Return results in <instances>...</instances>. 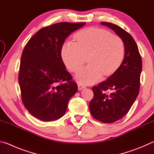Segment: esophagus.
<instances>
[{
    "instance_id": "esophagus-1",
    "label": "esophagus",
    "mask_w": 154,
    "mask_h": 154,
    "mask_svg": "<svg viewBox=\"0 0 154 154\" xmlns=\"http://www.w3.org/2000/svg\"><path fill=\"white\" fill-rule=\"evenodd\" d=\"M85 88V85L82 84V83H79V84H78V89H79V90H83V88Z\"/></svg>"
}]
</instances>
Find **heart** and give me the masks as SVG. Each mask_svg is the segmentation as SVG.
I'll return each mask as SVG.
<instances>
[{"mask_svg": "<svg viewBox=\"0 0 154 154\" xmlns=\"http://www.w3.org/2000/svg\"><path fill=\"white\" fill-rule=\"evenodd\" d=\"M75 39L76 42L72 40L64 42L62 56L68 69L73 72L79 71L88 60L90 64L76 76L77 79L84 84L98 82L103 75H112L124 58L123 40L105 29L85 28L75 35Z\"/></svg>", "mask_w": 154, "mask_h": 154, "instance_id": "obj_1", "label": "heart"}]
</instances>
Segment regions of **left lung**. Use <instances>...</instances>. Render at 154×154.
<instances>
[{
	"instance_id": "left-lung-1",
	"label": "left lung",
	"mask_w": 154,
	"mask_h": 154,
	"mask_svg": "<svg viewBox=\"0 0 154 154\" xmlns=\"http://www.w3.org/2000/svg\"><path fill=\"white\" fill-rule=\"evenodd\" d=\"M115 31L125 45L124 60L116 71L105 82L94 86V97L89 104L92 116L103 123L119 120L129 111L139 92L142 60L132 36L118 26L101 22ZM112 90L111 93H106Z\"/></svg>"
}]
</instances>
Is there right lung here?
<instances>
[{"label": "right lung", "instance_id": "add662e5", "mask_svg": "<svg viewBox=\"0 0 154 154\" xmlns=\"http://www.w3.org/2000/svg\"><path fill=\"white\" fill-rule=\"evenodd\" d=\"M85 24L60 22L41 28L23 50L18 81L26 109L42 121L63 116L77 85L66 71L61 51L67 36Z\"/></svg>", "mask_w": 154, "mask_h": 154}]
</instances>
